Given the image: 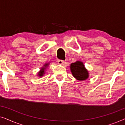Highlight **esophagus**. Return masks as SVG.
Wrapping results in <instances>:
<instances>
[{"label":"esophagus","instance_id":"esophagus-1","mask_svg":"<svg viewBox=\"0 0 125 125\" xmlns=\"http://www.w3.org/2000/svg\"><path fill=\"white\" fill-rule=\"evenodd\" d=\"M57 62H58V64L60 65H62V64H64V61L62 60H59L57 61Z\"/></svg>","mask_w":125,"mask_h":125}]
</instances>
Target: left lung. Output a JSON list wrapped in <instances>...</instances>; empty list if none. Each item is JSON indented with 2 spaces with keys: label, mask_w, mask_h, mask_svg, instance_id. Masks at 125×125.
I'll use <instances>...</instances> for the list:
<instances>
[{
  "label": "left lung",
  "mask_w": 125,
  "mask_h": 125,
  "mask_svg": "<svg viewBox=\"0 0 125 125\" xmlns=\"http://www.w3.org/2000/svg\"><path fill=\"white\" fill-rule=\"evenodd\" d=\"M70 69L73 76L78 81H84L89 78V73L81 61H77L70 65Z\"/></svg>",
  "instance_id": "8db88e82"
}]
</instances>
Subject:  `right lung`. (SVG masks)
Listing matches in <instances>:
<instances>
[{"mask_svg": "<svg viewBox=\"0 0 125 125\" xmlns=\"http://www.w3.org/2000/svg\"><path fill=\"white\" fill-rule=\"evenodd\" d=\"M49 63H50V62H49L45 63V64H44L43 66H42V67L41 68L40 71L38 73H37V76H39V77H42L44 76V74H45V70L47 68L48 66H49Z\"/></svg>", "mask_w": 125, "mask_h": 125, "instance_id": "right-lung-1", "label": "right lung"}]
</instances>
